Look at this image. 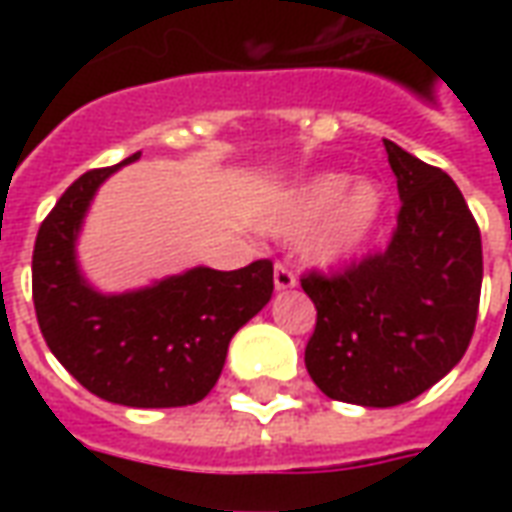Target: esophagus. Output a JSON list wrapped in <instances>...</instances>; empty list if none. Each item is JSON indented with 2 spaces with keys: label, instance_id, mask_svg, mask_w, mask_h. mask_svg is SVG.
Segmentation results:
<instances>
[{
  "label": "esophagus",
  "instance_id": "esophagus-1",
  "mask_svg": "<svg viewBox=\"0 0 512 512\" xmlns=\"http://www.w3.org/2000/svg\"><path fill=\"white\" fill-rule=\"evenodd\" d=\"M274 288L277 290L296 288V277H293V271H290L288 266H282V263H277V268H274Z\"/></svg>",
  "mask_w": 512,
  "mask_h": 512
}]
</instances>
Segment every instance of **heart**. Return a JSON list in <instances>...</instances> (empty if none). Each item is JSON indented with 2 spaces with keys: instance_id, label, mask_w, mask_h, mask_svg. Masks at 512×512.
Instances as JSON below:
<instances>
[{
  "instance_id": "obj_1",
  "label": "heart",
  "mask_w": 512,
  "mask_h": 512,
  "mask_svg": "<svg viewBox=\"0 0 512 512\" xmlns=\"http://www.w3.org/2000/svg\"><path fill=\"white\" fill-rule=\"evenodd\" d=\"M384 213V191L373 180L326 172L304 180L266 219L268 233L299 238L304 255L321 266H340L356 257L376 233Z\"/></svg>"
}]
</instances>
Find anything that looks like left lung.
I'll return each instance as SVG.
<instances>
[{
  "mask_svg": "<svg viewBox=\"0 0 512 512\" xmlns=\"http://www.w3.org/2000/svg\"><path fill=\"white\" fill-rule=\"evenodd\" d=\"M384 147L400 194L386 252L301 279L318 310L307 373L326 397L365 408L408 403L461 362L483 285L480 230L455 180Z\"/></svg>",
  "mask_w": 512,
  "mask_h": 512,
  "instance_id": "obj_1",
  "label": "left lung"
}]
</instances>
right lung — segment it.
Here are the masks:
<instances>
[{"label":"right lung","mask_w":512,"mask_h":512,"mask_svg":"<svg viewBox=\"0 0 512 512\" xmlns=\"http://www.w3.org/2000/svg\"><path fill=\"white\" fill-rule=\"evenodd\" d=\"M139 156L84 172L51 208L32 252V299L51 354L84 389L117 406H191L222 376L233 334L271 301L274 268L194 266L126 293L93 288L76 257L84 216L104 180Z\"/></svg>","instance_id":"1"}]
</instances>
